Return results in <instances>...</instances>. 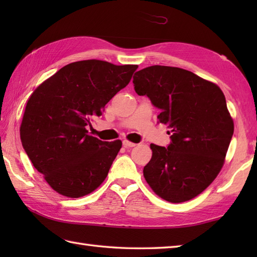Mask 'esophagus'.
<instances>
[{"label":"esophagus","mask_w":257,"mask_h":257,"mask_svg":"<svg viewBox=\"0 0 257 257\" xmlns=\"http://www.w3.org/2000/svg\"><path fill=\"white\" fill-rule=\"evenodd\" d=\"M122 144H123V146L125 147V148H133V147L136 146V144L132 143V141H128V140H123Z\"/></svg>","instance_id":"1"}]
</instances>
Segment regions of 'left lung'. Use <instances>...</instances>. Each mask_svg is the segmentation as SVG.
I'll list each match as a JSON object with an SVG mask.
<instances>
[{"label":"left lung","instance_id":"obj_1","mask_svg":"<svg viewBox=\"0 0 257 257\" xmlns=\"http://www.w3.org/2000/svg\"><path fill=\"white\" fill-rule=\"evenodd\" d=\"M134 86L160 109L158 119L172 133L167 148L150 145L147 183L172 203L195 198L221 171L234 133L224 94L187 69L160 65L136 73Z\"/></svg>","mask_w":257,"mask_h":257}]
</instances>
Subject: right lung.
Segmentation results:
<instances>
[{
    "label": "right lung",
    "mask_w": 257,
    "mask_h": 257,
    "mask_svg": "<svg viewBox=\"0 0 257 257\" xmlns=\"http://www.w3.org/2000/svg\"><path fill=\"white\" fill-rule=\"evenodd\" d=\"M137 65L88 59L68 64L41 84L26 103L20 134L36 170L57 193L80 198L106 179L121 141L108 143L86 125L129 84Z\"/></svg>",
    "instance_id": "add662e5"
}]
</instances>
